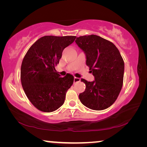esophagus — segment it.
Returning a JSON list of instances; mask_svg holds the SVG:
<instances>
[{
  "mask_svg": "<svg viewBox=\"0 0 147 147\" xmlns=\"http://www.w3.org/2000/svg\"><path fill=\"white\" fill-rule=\"evenodd\" d=\"M79 82H80V78H76V77H74V83Z\"/></svg>",
  "mask_w": 147,
  "mask_h": 147,
  "instance_id": "esophagus-1",
  "label": "esophagus"
}]
</instances>
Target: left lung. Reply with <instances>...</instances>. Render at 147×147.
I'll return each mask as SVG.
<instances>
[{
    "mask_svg": "<svg viewBox=\"0 0 147 147\" xmlns=\"http://www.w3.org/2000/svg\"><path fill=\"white\" fill-rule=\"evenodd\" d=\"M75 42L85 53L86 65L94 76L93 82L81 79L86 88L79 99L93 110L108 108L117 100L123 84L124 63L119 51L111 41L96 35L80 36Z\"/></svg>",
    "mask_w": 147,
    "mask_h": 147,
    "instance_id": "1",
    "label": "left lung"
}]
</instances>
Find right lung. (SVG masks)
<instances>
[{
    "mask_svg": "<svg viewBox=\"0 0 147 147\" xmlns=\"http://www.w3.org/2000/svg\"><path fill=\"white\" fill-rule=\"evenodd\" d=\"M76 38L43 36L30 47L24 56L21 68V84L29 100L39 110L52 112L63 104L74 76L67 74L61 77L55 66L64 49Z\"/></svg>",
    "mask_w": 147,
    "mask_h": 147,
    "instance_id": "add662e5",
    "label": "right lung"
}]
</instances>
